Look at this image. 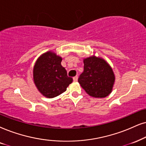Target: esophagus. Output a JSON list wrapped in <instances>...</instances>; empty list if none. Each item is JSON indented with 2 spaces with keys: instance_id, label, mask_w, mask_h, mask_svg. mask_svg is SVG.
<instances>
[{
  "instance_id": "1",
  "label": "esophagus",
  "mask_w": 146,
  "mask_h": 146,
  "mask_svg": "<svg viewBox=\"0 0 146 146\" xmlns=\"http://www.w3.org/2000/svg\"><path fill=\"white\" fill-rule=\"evenodd\" d=\"M73 81H74V82H77V79H78V76H77V75H76V76L73 77Z\"/></svg>"
}]
</instances>
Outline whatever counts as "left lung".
Here are the masks:
<instances>
[{
  "label": "left lung",
  "mask_w": 146,
  "mask_h": 146,
  "mask_svg": "<svg viewBox=\"0 0 146 146\" xmlns=\"http://www.w3.org/2000/svg\"><path fill=\"white\" fill-rule=\"evenodd\" d=\"M84 71L78 82L88 95L105 98L111 93L115 77L112 68L102 58L92 56L84 60Z\"/></svg>",
  "instance_id": "1"
}]
</instances>
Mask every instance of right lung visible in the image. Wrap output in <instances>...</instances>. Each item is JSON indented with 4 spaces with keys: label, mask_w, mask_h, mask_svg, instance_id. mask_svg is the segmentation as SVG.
<instances>
[{
    "label": "right lung",
    "mask_w": 146,
    "mask_h": 146,
    "mask_svg": "<svg viewBox=\"0 0 146 146\" xmlns=\"http://www.w3.org/2000/svg\"><path fill=\"white\" fill-rule=\"evenodd\" d=\"M62 58L51 51L42 54L35 63L34 82L39 92L52 98L61 94L73 82L61 65Z\"/></svg>",
    "instance_id": "add662e5"
}]
</instances>
